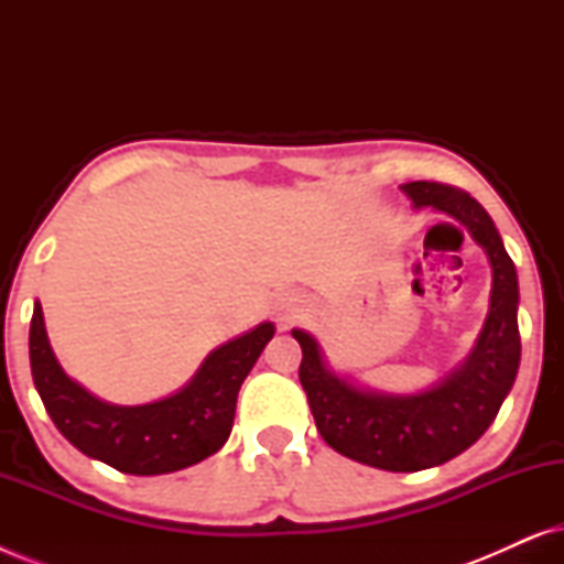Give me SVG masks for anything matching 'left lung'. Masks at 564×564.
I'll return each mask as SVG.
<instances>
[{"mask_svg":"<svg viewBox=\"0 0 564 564\" xmlns=\"http://www.w3.org/2000/svg\"><path fill=\"white\" fill-rule=\"evenodd\" d=\"M403 189L415 207L431 205L459 220L490 259V311L469 359L434 390L388 398L338 380L323 365L313 336L305 330H292V336L303 349L300 384L330 449L377 469L419 473L469 449L513 388L521 361L519 276L490 215L469 192L438 182H408Z\"/></svg>","mask_w":564,"mask_h":564,"instance_id":"8db88e82","label":"left lung"}]
</instances>
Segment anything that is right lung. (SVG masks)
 Returning a JSON list of instances; mask_svg holds the SVG:
<instances>
[{
  "label": "right lung",
  "instance_id": "add662e5",
  "mask_svg": "<svg viewBox=\"0 0 564 564\" xmlns=\"http://www.w3.org/2000/svg\"><path fill=\"white\" fill-rule=\"evenodd\" d=\"M272 323L215 349L187 388L149 405H110L89 395L53 357L43 307L30 321V369L56 429L76 449L128 475H164L197 465L226 444L238 390L257 365Z\"/></svg>",
  "mask_w": 564,
  "mask_h": 564
}]
</instances>
